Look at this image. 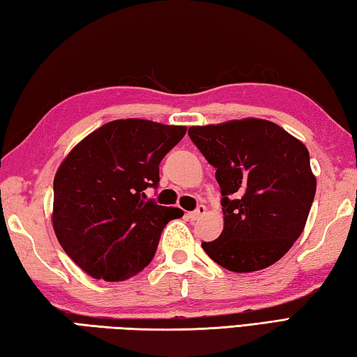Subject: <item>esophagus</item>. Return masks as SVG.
Instances as JSON below:
<instances>
[{
  "mask_svg": "<svg viewBox=\"0 0 357 357\" xmlns=\"http://www.w3.org/2000/svg\"><path fill=\"white\" fill-rule=\"evenodd\" d=\"M205 213H206V208H205V205H199V206L196 208V211L188 213V219H191V220H197L200 216H204Z\"/></svg>",
  "mask_w": 357,
  "mask_h": 357,
  "instance_id": "1",
  "label": "esophagus"
}]
</instances>
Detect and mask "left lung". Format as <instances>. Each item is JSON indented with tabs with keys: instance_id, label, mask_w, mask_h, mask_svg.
<instances>
[{
	"instance_id": "obj_1",
	"label": "left lung",
	"mask_w": 357,
	"mask_h": 357,
	"mask_svg": "<svg viewBox=\"0 0 357 357\" xmlns=\"http://www.w3.org/2000/svg\"><path fill=\"white\" fill-rule=\"evenodd\" d=\"M216 167L224 230L202 247L231 272H255L281 259L303 231L315 196L306 146L266 119L188 130Z\"/></svg>"
}]
</instances>
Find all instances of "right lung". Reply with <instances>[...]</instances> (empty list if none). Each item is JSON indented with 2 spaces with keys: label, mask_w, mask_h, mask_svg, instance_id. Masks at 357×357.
<instances>
[{
  "label": "right lung",
  "mask_w": 357,
  "mask_h": 357,
  "mask_svg": "<svg viewBox=\"0 0 357 357\" xmlns=\"http://www.w3.org/2000/svg\"><path fill=\"white\" fill-rule=\"evenodd\" d=\"M186 127L116 119L68 153L54 178L52 225L66 255L90 277L121 281L157 252L161 231L180 208L146 199L157 190L161 160Z\"/></svg>",
  "instance_id": "right-lung-1"
}]
</instances>
